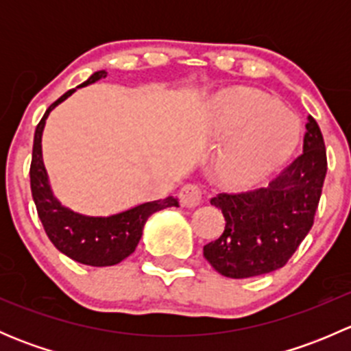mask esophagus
I'll return each mask as SVG.
<instances>
[{"label":"esophagus","instance_id":"34e87169","mask_svg":"<svg viewBox=\"0 0 351 351\" xmlns=\"http://www.w3.org/2000/svg\"><path fill=\"white\" fill-rule=\"evenodd\" d=\"M180 204L186 208H195L202 204V190L198 189L197 185H192V183H186V185L182 186L180 190Z\"/></svg>","mask_w":351,"mask_h":351}]
</instances>
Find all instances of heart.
I'll use <instances>...</instances> for the list:
<instances>
[{
	"instance_id": "obj_1",
	"label": "heart",
	"mask_w": 351,
	"mask_h": 351,
	"mask_svg": "<svg viewBox=\"0 0 351 351\" xmlns=\"http://www.w3.org/2000/svg\"><path fill=\"white\" fill-rule=\"evenodd\" d=\"M207 115L215 136L229 137L219 153V171L236 185L274 171L299 141V119L258 90L229 91L212 101Z\"/></svg>"
}]
</instances>
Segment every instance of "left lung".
I'll return each mask as SVG.
<instances>
[{"label":"left lung","instance_id":"left-lung-1","mask_svg":"<svg viewBox=\"0 0 351 351\" xmlns=\"http://www.w3.org/2000/svg\"><path fill=\"white\" fill-rule=\"evenodd\" d=\"M326 169L323 134L309 115L302 154L267 189L212 198L226 228L221 238L204 246L205 260L229 278L258 277L284 267L313 228Z\"/></svg>","mask_w":351,"mask_h":351}]
</instances>
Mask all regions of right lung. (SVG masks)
<instances>
[{
	"label": "right lung",
	"instance_id": "right-lung-1",
	"mask_svg": "<svg viewBox=\"0 0 351 351\" xmlns=\"http://www.w3.org/2000/svg\"><path fill=\"white\" fill-rule=\"evenodd\" d=\"M104 77H107V71H97L84 83L66 91L59 100H56L45 110L44 117L35 129L30 166L32 197H34L38 217L49 239L71 260L90 265V267H112L125 260L136 251L137 244L143 238L147 219L162 208L178 207L176 198L166 197L162 200L134 205L117 214L86 215L62 205L61 200L52 192L44 158H42V134H44L45 120L49 113L67 100L77 88L93 84Z\"/></svg>",
	"mask_w": 351,
	"mask_h": 351
}]
</instances>
